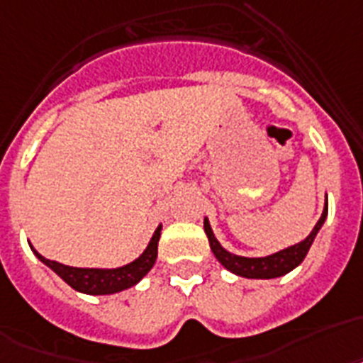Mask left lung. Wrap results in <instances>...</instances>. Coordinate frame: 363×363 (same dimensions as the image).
<instances>
[{
	"label": "left lung",
	"instance_id": "obj_1",
	"mask_svg": "<svg viewBox=\"0 0 363 363\" xmlns=\"http://www.w3.org/2000/svg\"><path fill=\"white\" fill-rule=\"evenodd\" d=\"M326 216H328V197H326V205L323 208L319 222L315 223V228L311 229V233L304 240H300L298 244H293V246H289L285 250H279V252L272 253V255H267V257H244V255L228 252L222 244L218 242V238L214 237V231H212L207 216L203 220V228H205V233H207L208 244H211L214 257L218 259V263L222 264L223 268H228L229 272L248 279H272L285 276V274L294 270L304 261L315 237H317V233L325 225Z\"/></svg>",
	"mask_w": 363,
	"mask_h": 363
}]
</instances>
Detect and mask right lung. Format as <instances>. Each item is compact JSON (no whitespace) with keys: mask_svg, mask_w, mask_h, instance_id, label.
<instances>
[{"mask_svg":"<svg viewBox=\"0 0 363 363\" xmlns=\"http://www.w3.org/2000/svg\"><path fill=\"white\" fill-rule=\"evenodd\" d=\"M162 235V223L152 233L151 240L147 244L140 257H135L130 263L123 264L117 268H78V267H67L63 263L52 261V259L43 257L37 250L29 244V248L33 250L35 257L43 264L54 270L59 278L63 279L65 284L84 294H113L121 293L125 289L134 287L140 284L141 279L145 278L149 270L155 267L156 255H158V240Z\"/></svg>","mask_w":363,"mask_h":363,"instance_id":"obj_1","label":"right lung"}]
</instances>
